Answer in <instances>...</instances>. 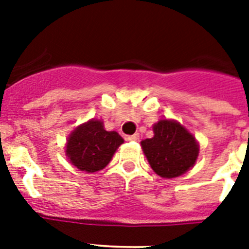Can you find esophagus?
Wrapping results in <instances>:
<instances>
[{
	"instance_id": "1",
	"label": "esophagus",
	"mask_w": 249,
	"mask_h": 249,
	"mask_svg": "<svg viewBox=\"0 0 249 249\" xmlns=\"http://www.w3.org/2000/svg\"><path fill=\"white\" fill-rule=\"evenodd\" d=\"M126 140H127V141H129V142H136V141L140 140V135H138V133H135V135L127 136Z\"/></svg>"
}]
</instances>
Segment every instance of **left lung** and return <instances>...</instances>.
I'll return each mask as SVG.
<instances>
[{"label":"left lung","mask_w":249,"mask_h":249,"mask_svg":"<svg viewBox=\"0 0 249 249\" xmlns=\"http://www.w3.org/2000/svg\"><path fill=\"white\" fill-rule=\"evenodd\" d=\"M153 137L141 141L151 168L162 178H176L195 166L199 143L195 136L175 120H160L153 124Z\"/></svg>","instance_id":"left-lung-1"}]
</instances>
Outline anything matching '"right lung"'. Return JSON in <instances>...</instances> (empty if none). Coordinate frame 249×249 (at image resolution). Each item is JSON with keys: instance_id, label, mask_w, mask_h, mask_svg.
Listing matches in <instances>:
<instances>
[{"instance_id": "add662e5", "label": "right lung", "mask_w": 249, "mask_h": 249, "mask_svg": "<svg viewBox=\"0 0 249 249\" xmlns=\"http://www.w3.org/2000/svg\"><path fill=\"white\" fill-rule=\"evenodd\" d=\"M123 142L116 131H106L103 121L92 118L70 133L65 152L76 168L94 173L111 162L114 152Z\"/></svg>"}]
</instances>
